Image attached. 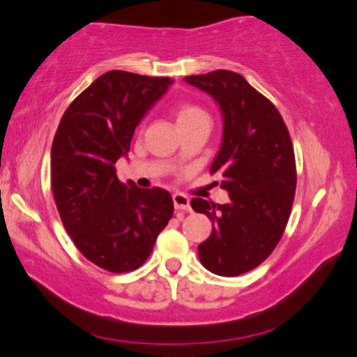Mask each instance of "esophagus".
<instances>
[{
    "instance_id": "34e87169",
    "label": "esophagus",
    "mask_w": 357,
    "mask_h": 357,
    "mask_svg": "<svg viewBox=\"0 0 357 357\" xmlns=\"http://www.w3.org/2000/svg\"><path fill=\"white\" fill-rule=\"evenodd\" d=\"M173 204L176 211H191V206H189V197L184 196L181 192H174L173 194Z\"/></svg>"
}]
</instances>
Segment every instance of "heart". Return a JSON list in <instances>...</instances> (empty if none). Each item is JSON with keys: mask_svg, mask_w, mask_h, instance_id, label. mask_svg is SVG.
I'll list each match as a JSON object with an SVG mask.
<instances>
[{"mask_svg": "<svg viewBox=\"0 0 357 357\" xmlns=\"http://www.w3.org/2000/svg\"><path fill=\"white\" fill-rule=\"evenodd\" d=\"M174 117L178 126H184V123L194 122L197 121V119H208L204 109L191 102H179L178 106L174 107Z\"/></svg>", "mask_w": 357, "mask_h": 357, "instance_id": "1", "label": "heart"}]
</instances>
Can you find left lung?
Masks as SVG:
<instances>
[{
	"mask_svg": "<svg viewBox=\"0 0 357 357\" xmlns=\"http://www.w3.org/2000/svg\"><path fill=\"white\" fill-rule=\"evenodd\" d=\"M184 82L212 96L222 112V144L211 173L220 176L230 197L227 204L191 201L194 211L212 220L199 259L211 273L234 278L263 263L287 225L297 184L291 135L274 104L235 71L215 70Z\"/></svg>",
	"mask_w": 357,
	"mask_h": 357,
	"instance_id": "1",
	"label": "left lung"
}]
</instances>
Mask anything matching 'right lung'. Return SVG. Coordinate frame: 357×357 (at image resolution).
<instances>
[{"mask_svg": "<svg viewBox=\"0 0 357 357\" xmlns=\"http://www.w3.org/2000/svg\"><path fill=\"white\" fill-rule=\"evenodd\" d=\"M173 79L112 70L70 104L52 144V191L65 230L86 259L111 273L140 268L173 217L161 188L121 183L137 126Z\"/></svg>", "mask_w": 357, "mask_h": 357, "instance_id": "obj_1", "label": "right lung"}]
</instances>
